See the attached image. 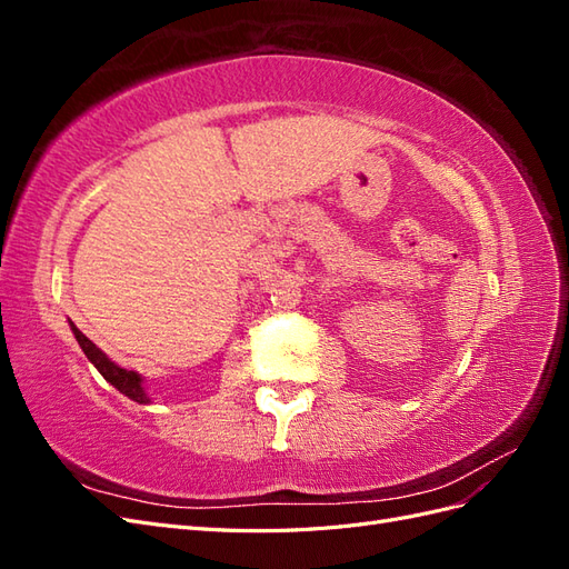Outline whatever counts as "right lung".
I'll return each mask as SVG.
<instances>
[{"label": "right lung", "instance_id": "add662e5", "mask_svg": "<svg viewBox=\"0 0 569 569\" xmlns=\"http://www.w3.org/2000/svg\"><path fill=\"white\" fill-rule=\"evenodd\" d=\"M71 330H73V335H76V339L80 343V349L84 351V356L90 358V363L101 372V377H104L107 382H111L120 393H126L128 399H132L137 403H149V396H147V391L142 387V375H137L134 370H126V368L116 366L113 360L104 351L97 349L94 343L88 337H84L73 322H71Z\"/></svg>", "mask_w": 569, "mask_h": 569}]
</instances>
